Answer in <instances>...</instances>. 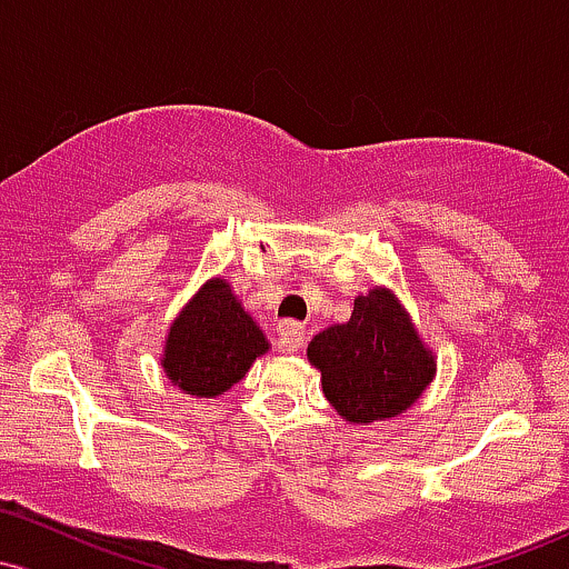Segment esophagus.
<instances>
[{
  "label": "esophagus",
  "mask_w": 569,
  "mask_h": 569,
  "mask_svg": "<svg viewBox=\"0 0 569 569\" xmlns=\"http://www.w3.org/2000/svg\"><path fill=\"white\" fill-rule=\"evenodd\" d=\"M278 339H280V348H283L286 352L299 350L305 345V326L299 321H280Z\"/></svg>",
  "instance_id": "obj_1"
}]
</instances>
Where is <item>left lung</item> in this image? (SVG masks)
Listing matches in <instances>:
<instances>
[{
    "label": "left lung",
    "instance_id": "left-lung-1",
    "mask_svg": "<svg viewBox=\"0 0 569 569\" xmlns=\"http://www.w3.org/2000/svg\"><path fill=\"white\" fill-rule=\"evenodd\" d=\"M326 401L350 426L403 415L436 377L433 348L388 286L356 297L350 321L331 323L307 345Z\"/></svg>",
    "mask_w": 569,
    "mask_h": 569
}]
</instances>
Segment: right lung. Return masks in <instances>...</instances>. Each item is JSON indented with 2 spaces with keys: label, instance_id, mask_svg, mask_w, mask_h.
Listing matches in <instances>:
<instances>
[{
  "label": "right lung",
  "instance_id": "1",
  "mask_svg": "<svg viewBox=\"0 0 569 569\" xmlns=\"http://www.w3.org/2000/svg\"><path fill=\"white\" fill-rule=\"evenodd\" d=\"M267 350L270 339L232 291L230 280L213 276L168 326L160 367L187 396L217 398L243 380Z\"/></svg>",
  "mask_w": 569,
  "mask_h": 569
}]
</instances>
